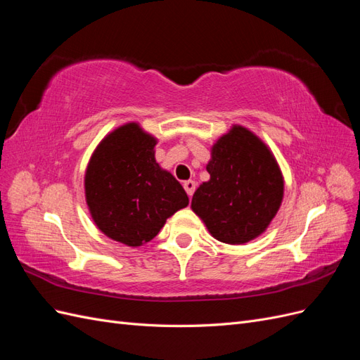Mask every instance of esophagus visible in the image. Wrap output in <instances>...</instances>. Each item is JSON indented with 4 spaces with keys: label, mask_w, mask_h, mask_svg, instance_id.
Returning <instances> with one entry per match:
<instances>
[{
    "label": "esophagus",
    "mask_w": 360,
    "mask_h": 360,
    "mask_svg": "<svg viewBox=\"0 0 360 360\" xmlns=\"http://www.w3.org/2000/svg\"><path fill=\"white\" fill-rule=\"evenodd\" d=\"M183 188H184V191H186V193L189 195V198H191L193 192H195V189H197V183H195L193 180H188V181H184Z\"/></svg>",
    "instance_id": "1"
}]
</instances>
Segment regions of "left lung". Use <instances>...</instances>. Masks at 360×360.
<instances>
[{"mask_svg":"<svg viewBox=\"0 0 360 360\" xmlns=\"http://www.w3.org/2000/svg\"><path fill=\"white\" fill-rule=\"evenodd\" d=\"M210 180L192 197V210L222 243L243 245L263 234L284 198V177L270 148L234 124L212 147Z\"/></svg>","mask_w":360,"mask_h":360,"instance_id":"left-lung-1","label":"left lung"}]
</instances>
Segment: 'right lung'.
Returning a JSON list of instances; mask_svg holds the SVG:
<instances>
[{
    "label": "right lung",
    "mask_w": 360,
    "mask_h": 360,
    "mask_svg": "<svg viewBox=\"0 0 360 360\" xmlns=\"http://www.w3.org/2000/svg\"><path fill=\"white\" fill-rule=\"evenodd\" d=\"M156 144L138 123H126L101 141L85 169V201L96 226L130 248L155 238L189 204L181 184L156 162Z\"/></svg>",
    "instance_id": "obj_1"
}]
</instances>
